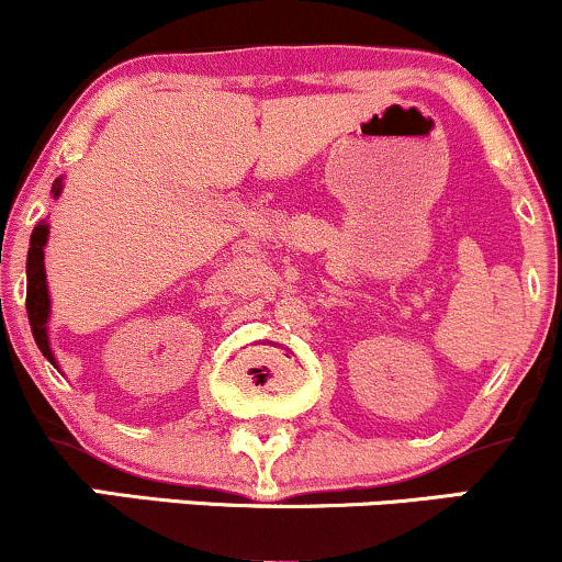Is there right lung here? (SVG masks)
<instances>
[{
	"label": "right lung",
	"instance_id": "1",
	"mask_svg": "<svg viewBox=\"0 0 562 562\" xmlns=\"http://www.w3.org/2000/svg\"><path fill=\"white\" fill-rule=\"evenodd\" d=\"M63 192V179H55L53 184V198L57 200ZM49 240V224L38 222L34 232H31V248L29 259H25V277H29V288H25V308H29V322L31 333H34V340L38 351L49 359L57 367V359L53 353V346H49V312H53V303H49V288H47V272H44V248H47ZM60 370V367H57Z\"/></svg>",
	"mask_w": 562,
	"mask_h": 562
}]
</instances>
